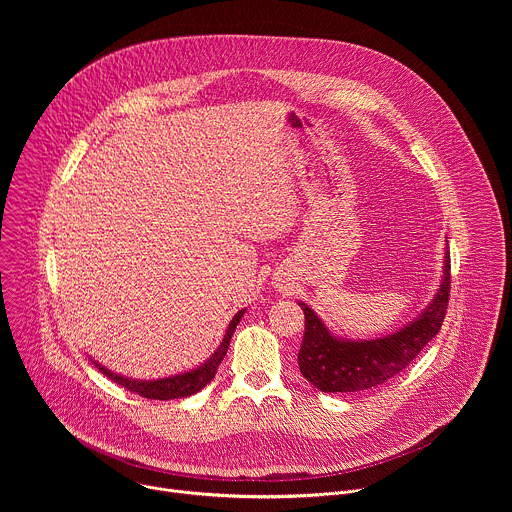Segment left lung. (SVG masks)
Instances as JSON below:
<instances>
[{
	"label": "left lung",
	"instance_id": "1",
	"mask_svg": "<svg viewBox=\"0 0 512 512\" xmlns=\"http://www.w3.org/2000/svg\"><path fill=\"white\" fill-rule=\"evenodd\" d=\"M444 267V281L425 312L399 332L377 340H338L314 310L300 302L306 314V330L298 352L302 375L324 393H354L379 387L407 369L444 324L452 283L450 251H446Z\"/></svg>",
	"mask_w": 512,
	"mask_h": 512
}]
</instances>
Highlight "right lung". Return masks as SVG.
Returning a JSON list of instances; mask_svg holds the SVG:
<instances>
[{"label": "right lung", "instance_id": "right-lung-1", "mask_svg": "<svg viewBox=\"0 0 512 512\" xmlns=\"http://www.w3.org/2000/svg\"><path fill=\"white\" fill-rule=\"evenodd\" d=\"M245 314V310H241L229 324L227 328V334L221 342V346H218V350L202 364V367L190 371V373H184V375H176V377H170V379H160V381H131V379H125V377H119L115 373H111L109 369L101 367V364H97L99 371L103 375H107L113 383L125 387L127 391L131 393H137L139 397H145V399H160V401H170V399H180V397H190L194 393H198L202 387H206L214 375H216V369L218 364L223 362L227 350H229V344H231V338H233V332L241 320V316Z\"/></svg>", "mask_w": 512, "mask_h": 512}]
</instances>
